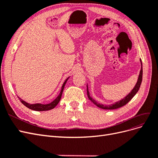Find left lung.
Returning a JSON list of instances; mask_svg holds the SVG:
<instances>
[{"label": "left lung", "instance_id": "8db88e82", "mask_svg": "<svg viewBox=\"0 0 158 158\" xmlns=\"http://www.w3.org/2000/svg\"><path fill=\"white\" fill-rule=\"evenodd\" d=\"M140 63H141V69L140 71V74L139 76H138V81L135 85V86L134 87V88L131 90V92L129 93L127 96H125L123 99H122L120 101H118L115 103H114L113 104H110V105H103L102 103H98L97 101H95L94 99H93L92 97L90 96V94L89 92V89H88V85L87 84V94H88V99L92 102L94 104H95V106H98V107L103 109H118L120 108L125 105L131 101L132 99V98L135 96L136 95V94L138 92V91L139 90V88L140 87V85L142 83V60L141 59H140Z\"/></svg>", "mask_w": 158, "mask_h": 158}]
</instances>
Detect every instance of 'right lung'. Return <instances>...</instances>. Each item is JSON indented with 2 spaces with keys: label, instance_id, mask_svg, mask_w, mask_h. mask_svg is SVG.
Listing matches in <instances>:
<instances>
[{
  "label": "right lung",
  "instance_id": "obj_1",
  "mask_svg": "<svg viewBox=\"0 0 158 158\" xmlns=\"http://www.w3.org/2000/svg\"><path fill=\"white\" fill-rule=\"evenodd\" d=\"M69 77L68 78H66V80L64 81V82L63 83V85H62V88H61V90H60V92L59 94V95L58 96L56 97V99H55L53 101L49 103H47V104H41V103H33V104H31L27 103L25 101H23L22 99H21L20 98H19V99L20 100V102L24 105L26 107H27V108H29L31 110H34V111H48V110H51L53 108H55L57 104H58L60 102L61 96H62V94H63V89L64 88L65 86V84L67 82V80H69Z\"/></svg>",
  "mask_w": 158,
  "mask_h": 158
}]
</instances>
